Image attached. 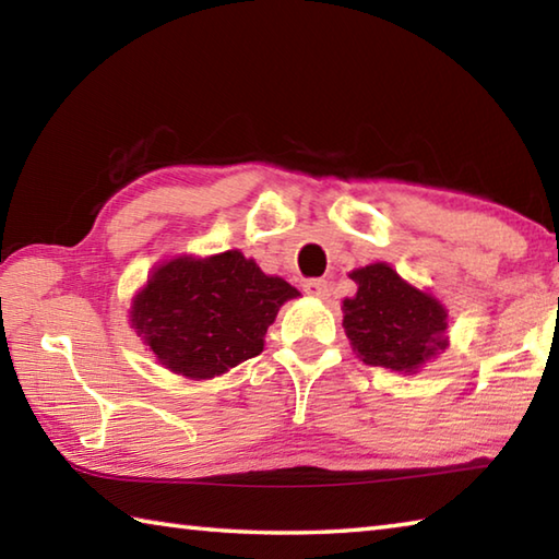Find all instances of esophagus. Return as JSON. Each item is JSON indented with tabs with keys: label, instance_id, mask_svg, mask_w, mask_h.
Listing matches in <instances>:
<instances>
[{
	"label": "esophagus",
	"instance_id": "esophagus-1",
	"mask_svg": "<svg viewBox=\"0 0 559 559\" xmlns=\"http://www.w3.org/2000/svg\"><path fill=\"white\" fill-rule=\"evenodd\" d=\"M302 290H306L308 296L325 300V298L330 296V283H328V281H323V278H316V281H308L306 286H302Z\"/></svg>",
	"mask_w": 559,
	"mask_h": 559
}]
</instances>
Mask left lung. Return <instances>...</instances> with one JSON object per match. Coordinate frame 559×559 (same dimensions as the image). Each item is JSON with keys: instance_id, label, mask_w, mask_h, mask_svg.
<instances>
[{"instance_id": "obj_1", "label": "left lung", "mask_w": 559, "mask_h": 559, "mask_svg": "<svg viewBox=\"0 0 559 559\" xmlns=\"http://www.w3.org/2000/svg\"><path fill=\"white\" fill-rule=\"evenodd\" d=\"M353 298L343 300V328L353 353L365 365L416 374L449 347V310L404 281L390 263L355 269Z\"/></svg>"}]
</instances>
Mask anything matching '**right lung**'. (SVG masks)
I'll return each mask as SVG.
<instances>
[{"label":"right lung","instance_id":"1","mask_svg":"<svg viewBox=\"0 0 559 559\" xmlns=\"http://www.w3.org/2000/svg\"><path fill=\"white\" fill-rule=\"evenodd\" d=\"M300 293L239 249L159 261L130 302V328L169 372L212 380L263 353L281 306Z\"/></svg>","mask_w":559,"mask_h":559}]
</instances>
